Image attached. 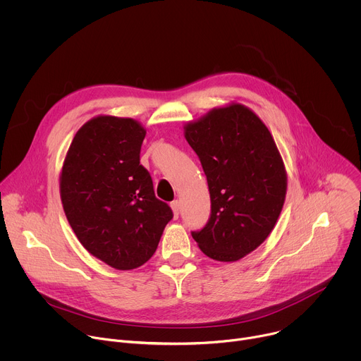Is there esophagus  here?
<instances>
[{
    "label": "esophagus",
    "mask_w": 361,
    "mask_h": 361,
    "mask_svg": "<svg viewBox=\"0 0 361 361\" xmlns=\"http://www.w3.org/2000/svg\"><path fill=\"white\" fill-rule=\"evenodd\" d=\"M171 209H173V213H174V217L177 219L180 216V201L178 200H174L171 202Z\"/></svg>",
    "instance_id": "34e87169"
}]
</instances>
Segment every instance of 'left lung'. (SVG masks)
<instances>
[{"mask_svg":"<svg viewBox=\"0 0 361 361\" xmlns=\"http://www.w3.org/2000/svg\"><path fill=\"white\" fill-rule=\"evenodd\" d=\"M185 140L207 177L212 213L191 231L200 250L217 262H237L259 247L281 213L287 176L277 145L251 110L216 109L185 126Z\"/></svg>","mask_w":361,"mask_h":361,"instance_id":"obj_1","label":"left lung"}]
</instances>
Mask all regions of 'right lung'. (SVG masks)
Returning a JSON list of instances; mask_svg holds the SVG:
<instances>
[{"label": "right lung", "mask_w": 361, "mask_h": 361, "mask_svg": "<svg viewBox=\"0 0 361 361\" xmlns=\"http://www.w3.org/2000/svg\"><path fill=\"white\" fill-rule=\"evenodd\" d=\"M144 137L133 118L95 117L77 131L60 177L63 207L77 238L117 270L148 262L173 219L140 164Z\"/></svg>", "instance_id": "1"}]
</instances>
